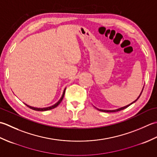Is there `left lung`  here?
<instances>
[{
	"label": "left lung",
	"instance_id": "8db88e82",
	"mask_svg": "<svg viewBox=\"0 0 157 157\" xmlns=\"http://www.w3.org/2000/svg\"><path fill=\"white\" fill-rule=\"evenodd\" d=\"M143 89H144V88H142V92H141V93H140V94L139 95V96L138 97V98L136 99V101H134V102H132V103H130V104H129L128 105L125 106H123V107H121V108L117 109H115V110H102V109H97L98 110V111H102V112H107V113H113V112H117V111H121V110H123V109H126L127 107H128L129 106H130L131 105H132L133 103H134L135 102L137 101V100L140 98V96H141V94H142V91H143Z\"/></svg>",
	"mask_w": 157,
	"mask_h": 157
}]
</instances>
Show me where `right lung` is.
<instances>
[{
	"instance_id": "1",
	"label": "right lung",
	"mask_w": 157,
	"mask_h": 157,
	"mask_svg": "<svg viewBox=\"0 0 157 157\" xmlns=\"http://www.w3.org/2000/svg\"><path fill=\"white\" fill-rule=\"evenodd\" d=\"M65 90H66V88L64 89V91H63V95H62V96H61V98H60L59 101L57 102H56V103H55V105H52V106H48V107H45V108H36V107H34V106H29V105H26V104H25V105L26 106H28L29 108H30V109H33V110H34V111H48V110H51V109H54V108L56 107V106H57L60 104V103L61 102V101H63V97H64L65 92Z\"/></svg>"
}]
</instances>
